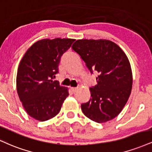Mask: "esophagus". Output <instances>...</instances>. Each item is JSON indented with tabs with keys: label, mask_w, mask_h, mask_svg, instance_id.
Returning a JSON list of instances; mask_svg holds the SVG:
<instances>
[{
	"label": "esophagus",
	"mask_w": 152,
	"mask_h": 152,
	"mask_svg": "<svg viewBox=\"0 0 152 152\" xmlns=\"http://www.w3.org/2000/svg\"><path fill=\"white\" fill-rule=\"evenodd\" d=\"M71 91H72V92H73V93H75V92H76V91H77V90H78V88H77L71 87Z\"/></svg>",
	"instance_id": "esophagus-1"
}]
</instances>
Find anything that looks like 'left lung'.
Here are the masks:
<instances>
[{"instance_id": "8db88e82", "label": "left lung", "mask_w": 152, "mask_h": 152, "mask_svg": "<svg viewBox=\"0 0 152 152\" xmlns=\"http://www.w3.org/2000/svg\"><path fill=\"white\" fill-rule=\"evenodd\" d=\"M88 70L99 74L97 84L90 88V100L81 105L83 114L103 123L120 114L127 103L132 87L129 61L122 49L107 39H78L71 47Z\"/></svg>"}]
</instances>
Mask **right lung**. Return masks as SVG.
Segmentation results:
<instances>
[{
	"mask_svg": "<svg viewBox=\"0 0 152 152\" xmlns=\"http://www.w3.org/2000/svg\"><path fill=\"white\" fill-rule=\"evenodd\" d=\"M75 41L69 38L44 39L27 50L20 62L16 87L24 109L30 117L43 122L59 113L69 96L68 88L53 81L61 56Z\"/></svg>",
	"mask_w": 152,
	"mask_h": 152,
	"instance_id": "add662e5",
	"label": "right lung"
}]
</instances>
